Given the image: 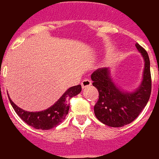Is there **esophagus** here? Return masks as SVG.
Listing matches in <instances>:
<instances>
[{
    "label": "esophagus",
    "mask_w": 159,
    "mask_h": 159,
    "mask_svg": "<svg viewBox=\"0 0 159 159\" xmlns=\"http://www.w3.org/2000/svg\"><path fill=\"white\" fill-rule=\"evenodd\" d=\"M82 87H83V89H85V88H87V87H89L91 86V84H92V82L90 81L89 79H84L82 82Z\"/></svg>",
    "instance_id": "esophagus-1"
}]
</instances>
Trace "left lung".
<instances>
[{
    "instance_id": "obj_1",
    "label": "left lung",
    "mask_w": 159,
    "mask_h": 159,
    "mask_svg": "<svg viewBox=\"0 0 159 159\" xmlns=\"http://www.w3.org/2000/svg\"><path fill=\"white\" fill-rule=\"evenodd\" d=\"M143 57L145 67L143 79L134 92H123L116 86L109 68H100L91 75L93 86L98 89L99 100L93 107L95 117L106 125L114 128L132 123L147 106L152 91L150 59L145 49L135 44Z\"/></svg>"
}]
</instances>
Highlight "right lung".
I'll list each match as a JSON object with an SVG mask.
<instances>
[{"label":"right lung","mask_w":159,"mask_h":159,"mask_svg":"<svg viewBox=\"0 0 159 159\" xmlns=\"http://www.w3.org/2000/svg\"><path fill=\"white\" fill-rule=\"evenodd\" d=\"M81 91V85L71 87L66 90L65 93L59 98V100L52 107L48 108L47 110L36 112L23 110L12 102L10 97L8 98L12 108L24 122L36 129L48 130L62 123L69 111L70 100L72 97L77 95Z\"/></svg>","instance_id":"obj_1"}]
</instances>
